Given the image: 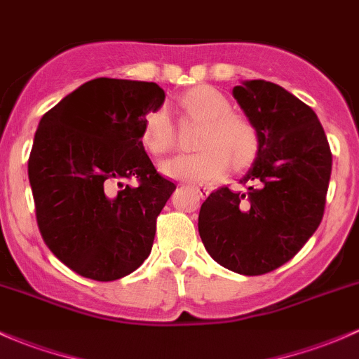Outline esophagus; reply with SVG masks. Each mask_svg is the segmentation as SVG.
<instances>
[{
    "label": "esophagus",
    "instance_id": "obj_1",
    "mask_svg": "<svg viewBox=\"0 0 359 359\" xmlns=\"http://www.w3.org/2000/svg\"><path fill=\"white\" fill-rule=\"evenodd\" d=\"M191 188H194V190H195L196 194H198L200 196H202V198H205V196L209 195V191H210L209 187H202V184H200V187H191Z\"/></svg>",
    "mask_w": 359,
    "mask_h": 359
}]
</instances>
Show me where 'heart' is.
<instances>
[{
    "label": "heart",
    "instance_id": "b5f03b06",
    "mask_svg": "<svg viewBox=\"0 0 359 359\" xmlns=\"http://www.w3.org/2000/svg\"><path fill=\"white\" fill-rule=\"evenodd\" d=\"M188 113L202 119L203 128L195 154H181L161 164L165 176L180 181L203 183L221 178L231 159L241 165L248 163L257 149V135L246 119L231 114V104L212 87H196L183 97ZM142 142L152 154H164L172 147L175 128L164 107L154 109L144 119Z\"/></svg>",
    "mask_w": 359,
    "mask_h": 359
}]
</instances>
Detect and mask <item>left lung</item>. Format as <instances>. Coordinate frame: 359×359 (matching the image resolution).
I'll list each match as a JSON object with an SVG mask.
<instances>
[{"mask_svg": "<svg viewBox=\"0 0 359 359\" xmlns=\"http://www.w3.org/2000/svg\"><path fill=\"white\" fill-rule=\"evenodd\" d=\"M233 95L257 135V157L240 183L212 191L198 214L217 264L262 276L291 260L323 217L332 171L325 132L310 106L277 83L246 80Z\"/></svg>", "mask_w": 359, "mask_h": 359, "instance_id": "obj_1", "label": "left lung"}]
</instances>
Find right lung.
<instances>
[{"label": "right lung", "instance_id": "right-lung-1", "mask_svg": "<svg viewBox=\"0 0 359 359\" xmlns=\"http://www.w3.org/2000/svg\"><path fill=\"white\" fill-rule=\"evenodd\" d=\"M164 99L154 82L95 79L41 118L29 157L37 224L48 248L87 279H121L150 255L156 219L176 190L142 144L144 119ZM130 177L138 187H122Z\"/></svg>", "mask_w": 359, "mask_h": 359}]
</instances>
